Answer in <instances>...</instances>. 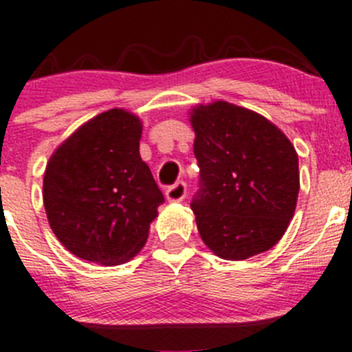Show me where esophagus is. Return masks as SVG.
Returning <instances> with one entry per match:
<instances>
[{"label": "esophagus", "mask_w": 352, "mask_h": 352, "mask_svg": "<svg viewBox=\"0 0 352 352\" xmlns=\"http://www.w3.org/2000/svg\"><path fill=\"white\" fill-rule=\"evenodd\" d=\"M186 195H188V188H186V182H182V180L166 189V199L168 201H182Z\"/></svg>", "instance_id": "obj_1"}]
</instances>
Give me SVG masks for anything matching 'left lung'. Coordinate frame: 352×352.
Listing matches in <instances>:
<instances>
[{
	"instance_id": "8db88e82",
	"label": "left lung",
	"mask_w": 352,
	"mask_h": 352,
	"mask_svg": "<svg viewBox=\"0 0 352 352\" xmlns=\"http://www.w3.org/2000/svg\"><path fill=\"white\" fill-rule=\"evenodd\" d=\"M189 116L199 166L191 208L201 240L231 261L272 249L298 199L293 144L267 117L228 101L196 105Z\"/></svg>"
}]
</instances>
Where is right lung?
I'll use <instances>...</instances> for the list:
<instances>
[{"mask_svg":"<svg viewBox=\"0 0 352 352\" xmlns=\"http://www.w3.org/2000/svg\"><path fill=\"white\" fill-rule=\"evenodd\" d=\"M142 121L124 109L98 113L59 145L43 175V207L59 242L105 267L142 251L164 201L140 157Z\"/></svg>","mask_w":352,"mask_h":352,"instance_id":"right-lung-1","label":"right lung"}]
</instances>
